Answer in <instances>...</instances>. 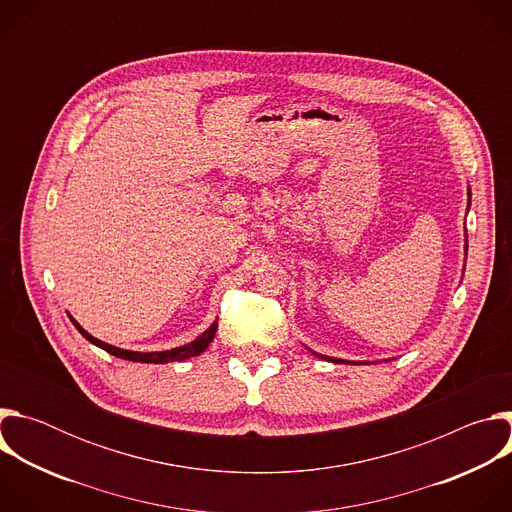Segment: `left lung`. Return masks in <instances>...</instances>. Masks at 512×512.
I'll use <instances>...</instances> for the list:
<instances>
[{
	"instance_id": "left-lung-1",
	"label": "left lung",
	"mask_w": 512,
	"mask_h": 512,
	"mask_svg": "<svg viewBox=\"0 0 512 512\" xmlns=\"http://www.w3.org/2000/svg\"><path fill=\"white\" fill-rule=\"evenodd\" d=\"M470 198H472V192H470V188H468V208H470ZM466 251H468V245H466ZM312 354H316V356H320L322 360H328V362H336V364H367V362H350V360H342V358H334V356H326V354H318V352H314V350H310Z\"/></svg>"
}]
</instances>
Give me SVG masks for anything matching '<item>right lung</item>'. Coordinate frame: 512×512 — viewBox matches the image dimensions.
<instances>
[{
	"label": "right lung",
	"mask_w": 512,
	"mask_h": 512,
	"mask_svg": "<svg viewBox=\"0 0 512 512\" xmlns=\"http://www.w3.org/2000/svg\"><path fill=\"white\" fill-rule=\"evenodd\" d=\"M72 320V324L77 326V330L95 346L107 350L109 354L117 356V358H125V360H133V362H154V364H166V362H180V360H186V358H192V356H198L202 354L208 344L212 342L214 334H216V328H218V322L214 320L198 338H194L192 342L184 344V346H176V348H170V350H162V352H135V350H123V348H117V346H111L95 336H91L75 318L68 316Z\"/></svg>",
	"instance_id": "obj_1"
}]
</instances>
